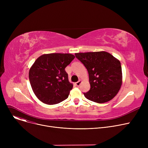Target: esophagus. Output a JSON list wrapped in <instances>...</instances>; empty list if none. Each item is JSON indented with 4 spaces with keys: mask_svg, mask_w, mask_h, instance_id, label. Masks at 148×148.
I'll use <instances>...</instances> for the list:
<instances>
[{
    "mask_svg": "<svg viewBox=\"0 0 148 148\" xmlns=\"http://www.w3.org/2000/svg\"><path fill=\"white\" fill-rule=\"evenodd\" d=\"M80 83H81V80H79L77 82H76L75 84V85H76L77 86H79L80 85Z\"/></svg>",
    "mask_w": 148,
    "mask_h": 148,
    "instance_id": "34e87169",
    "label": "esophagus"
}]
</instances>
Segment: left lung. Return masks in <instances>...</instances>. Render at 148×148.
<instances>
[{
    "label": "left lung",
    "mask_w": 148,
    "mask_h": 148,
    "mask_svg": "<svg viewBox=\"0 0 148 148\" xmlns=\"http://www.w3.org/2000/svg\"><path fill=\"white\" fill-rule=\"evenodd\" d=\"M87 69L90 89L84 97L98 103L113 99L119 92L122 80L121 62L106 51L75 53Z\"/></svg>",
    "instance_id": "8db88e82"
}]
</instances>
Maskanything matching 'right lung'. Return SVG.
<instances>
[{
    "label": "right lung",
    "instance_id": "1",
    "mask_svg": "<svg viewBox=\"0 0 148 148\" xmlns=\"http://www.w3.org/2000/svg\"><path fill=\"white\" fill-rule=\"evenodd\" d=\"M75 58L71 54L50 53L39 57L30 68L29 78L36 97L53 105L66 99L73 85L65 68Z\"/></svg>",
    "mask_w": 148,
    "mask_h": 148
}]
</instances>
